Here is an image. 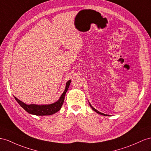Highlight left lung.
I'll return each mask as SVG.
<instances>
[{"label":"left lung","mask_w":151,"mask_h":151,"mask_svg":"<svg viewBox=\"0 0 151 151\" xmlns=\"http://www.w3.org/2000/svg\"><path fill=\"white\" fill-rule=\"evenodd\" d=\"M88 103H89V102H88ZM89 105H90V106L91 107V109H92V110H93L94 111H95L96 113H98V114H100V115H105V116H109V115H105V114H103V113H101V112H99V111L98 110H96V109H94V108L93 106H92V105H91V103H89Z\"/></svg>","instance_id":"8db88e82"}]
</instances>
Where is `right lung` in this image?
I'll use <instances>...</instances> for the list:
<instances>
[{"label":"right lung","instance_id":"right-lung-1","mask_svg":"<svg viewBox=\"0 0 151 151\" xmlns=\"http://www.w3.org/2000/svg\"><path fill=\"white\" fill-rule=\"evenodd\" d=\"M71 82V80H68L65 83V90L64 91L63 93L60 96V98L57 101L49 104V105H36V104H30V105H27V104L24 103V102L21 101L20 100H19L16 97L14 98L16 99V101L18 103L23 109H24L26 111L30 114L35 115H39V116H43V115H50L57 113L58 111H59L61 109L62 106L64 101V98L65 93L68 89L69 87V85Z\"/></svg>","mask_w":151,"mask_h":151}]
</instances>
